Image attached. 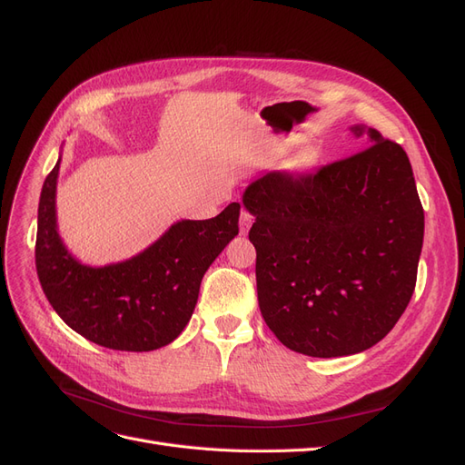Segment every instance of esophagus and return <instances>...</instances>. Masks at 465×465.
I'll return each mask as SVG.
<instances>
[{"instance_id":"esophagus-1","label":"esophagus","mask_w":465,"mask_h":465,"mask_svg":"<svg viewBox=\"0 0 465 465\" xmlns=\"http://www.w3.org/2000/svg\"><path fill=\"white\" fill-rule=\"evenodd\" d=\"M252 223H254V217H252L248 211H241V219H238V227H241V234H248Z\"/></svg>"}]
</instances>
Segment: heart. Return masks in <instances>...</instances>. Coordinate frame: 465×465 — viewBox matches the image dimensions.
Masks as SVG:
<instances>
[{
  "label": "heart",
  "mask_w": 465,
  "mask_h": 465,
  "mask_svg": "<svg viewBox=\"0 0 465 465\" xmlns=\"http://www.w3.org/2000/svg\"><path fill=\"white\" fill-rule=\"evenodd\" d=\"M312 159H314V153H312V151H302V153L299 154V163H301V164L312 163Z\"/></svg>",
  "instance_id": "b5f03b06"
}]
</instances>
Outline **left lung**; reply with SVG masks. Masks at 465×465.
Returning <instances> with one entry per match:
<instances>
[{
    "label": "left lung",
    "instance_id": "8db88e82",
    "mask_svg": "<svg viewBox=\"0 0 465 465\" xmlns=\"http://www.w3.org/2000/svg\"><path fill=\"white\" fill-rule=\"evenodd\" d=\"M361 153L312 174L270 173L248 184L256 219L260 311L297 353L331 359L367 351L411 301L425 234L411 163L367 125Z\"/></svg>",
    "mask_w": 465,
    "mask_h": 465
}]
</instances>
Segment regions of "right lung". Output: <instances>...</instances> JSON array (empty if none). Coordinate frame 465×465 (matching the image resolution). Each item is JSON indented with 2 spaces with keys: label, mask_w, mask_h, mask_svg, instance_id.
Instances as JSON below:
<instances>
[{
  "label": "right lung",
  "mask_w": 465,
  "mask_h": 465,
  "mask_svg": "<svg viewBox=\"0 0 465 465\" xmlns=\"http://www.w3.org/2000/svg\"><path fill=\"white\" fill-rule=\"evenodd\" d=\"M60 164L62 153L42 186L35 252L52 308L74 331L108 349L142 353L173 343L193 314L209 265L238 234L241 203L213 219H180L128 260L89 265L60 236Z\"/></svg>",
  "instance_id": "right-lung-1"
}]
</instances>
